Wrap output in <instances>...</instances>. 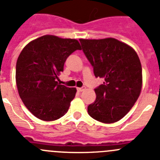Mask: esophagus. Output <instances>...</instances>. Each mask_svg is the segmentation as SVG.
Returning a JSON list of instances; mask_svg holds the SVG:
<instances>
[{
	"label": "esophagus",
	"instance_id": "34e87169",
	"mask_svg": "<svg viewBox=\"0 0 160 160\" xmlns=\"http://www.w3.org/2000/svg\"><path fill=\"white\" fill-rule=\"evenodd\" d=\"M86 89L85 87H82V88H77V91L78 92H83V91H84Z\"/></svg>",
	"mask_w": 160,
	"mask_h": 160
}]
</instances>
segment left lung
<instances>
[{"label": "left lung", "instance_id": "1", "mask_svg": "<svg viewBox=\"0 0 160 160\" xmlns=\"http://www.w3.org/2000/svg\"><path fill=\"white\" fill-rule=\"evenodd\" d=\"M96 77L104 79L95 88L96 99L89 116L104 123L119 121L136 102L142 88V66L136 51L115 38L80 39Z\"/></svg>", "mask_w": 160, "mask_h": 160}]
</instances>
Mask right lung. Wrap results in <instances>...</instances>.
Masks as SVG:
<instances>
[{
    "label": "right lung",
    "instance_id": "right-lung-1",
    "mask_svg": "<svg viewBox=\"0 0 160 160\" xmlns=\"http://www.w3.org/2000/svg\"><path fill=\"white\" fill-rule=\"evenodd\" d=\"M76 39L45 35L28 43L20 53L16 66L18 93L32 114L44 121L65 115L77 88L57 82L67 58L80 50Z\"/></svg>",
    "mask_w": 160,
    "mask_h": 160
}]
</instances>
